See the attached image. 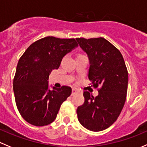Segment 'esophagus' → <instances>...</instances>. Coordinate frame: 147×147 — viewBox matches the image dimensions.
Here are the masks:
<instances>
[{"instance_id":"34e87169","label":"esophagus","mask_w":147,"mask_h":147,"mask_svg":"<svg viewBox=\"0 0 147 147\" xmlns=\"http://www.w3.org/2000/svg\"><path fill=\"white\" fill-rule=\"evenodd\" d=\"M77 92H78L77 89H76L75 88H73V89H72V93H71V94H72V95H74V94H76Z\"/></svg>"}]
</instances>
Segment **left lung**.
Listing matches in <instances>:
<instances>
[{
    "mask_svg": "<svg viewBox=\"0 0 147 147\" xmlns=\"http://www.w3.org/2000/svg\"><path fill=\"white\" fill-rule=\"evenodd\" d=\"M76 40L89 58V81L94 87H100L96 97L84 92V102L76 110L78 120L89 131H103L116 121L122 111L128 71L121 52L103 37Z\"/></svg>",
    "mask_w": 147,
    "mask_h": 147,
    "instance_id": "1",
    "label": "left lung"
}]
</instances>
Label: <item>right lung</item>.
Returning <instances> with one entry per match:
<instances>
[{
	"label": "right lung",
	"mask_w": 147,
	"mask_h": 147,
	"mask_svg": "<svg viewBox=\"0 0 147 147\" xmlns=\"http://www.w3.org/2000/svg\"><path fill=\"white\" fill-rule=\"evenodd\" d=\"M78 47L75 39L47 37L31 45L18 62L13 92L22 118L35 126H44L56 118L61 104L71 95V88L49 89L48 79L63 58Z\"/></svg>",
	"instance_id": "add662e5"
}]
</instances>
